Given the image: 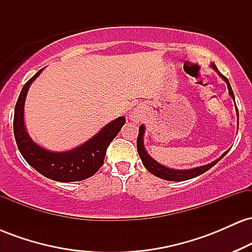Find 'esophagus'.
<instances>
[{"label": "esophagus", "mask_w": 252, "mask_h": 252, "mask_svg": "<svg viewBox=\"0 0 252 252\" xmlns=\"http://www.w3.org/2000/svg\"><path fill=\"white\" fill-rule=\"evenodd\" d=\"M131 117H132V120H135V118H137V116H136V115H131Z\"/></svg>", "instance_id": "34e87169"}]
</instances>
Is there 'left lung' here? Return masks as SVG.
<instances>
[{
  "mask_svg": "<svg viewBox=\"0 0 252 252\" xmlns=\"http://www.w3.org/2000/svg\"><path fill=\"white\" fill-rule=\"evenodd\" d=\"M212 67L215 68V70L218 72L219 76H220L222 79L225 80L227 84V89H228V94H231V97L235 99V94H233V91L232 89H231V85L230 83H228L227 78L225 76H222L220 72L218 71V68H217V66L215 63H212ZM237 112H238V110H237ZM143 132H144V126H141L140 129H138V136H137V152H138V155H140L141 160H142V163L143 166L146 167L147 169L149 170L152 174H154L158 176V178H161L163 179V180H169V181H185V180H189V179H192V178H195V176L202 174V173L207 172L210 168H212L215 164L218 162V161H220L222 158H224L225 154H222L220 158H218V160L213 161V162H211L209 164H206V166H202V167H198V168H193V169H187V170H178V169H170V168H167V167L162 166V164H160L158 162H156L154 158H152L150 156L148 155V153L146 152V149H144V146H143Z\"/></svg>",
  "mask_w": 252,
  "mask_h": 252,
  "instance_id": "left-lung-1",
  "label": "left lung"
}]
</instances>
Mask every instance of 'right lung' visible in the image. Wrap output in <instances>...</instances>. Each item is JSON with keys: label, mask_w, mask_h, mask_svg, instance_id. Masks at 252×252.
I'll return each mask as SVG.
<instances>
[{"label": "right lung", "mask_w": 252, "mask_h": 252, "mask_svg": "<svg viewBox=\"0 0 252 252\" xmlns=\"http://www.w3.org/2000/svg\"><path fill=\"white\" fill-rule=\"evenodd\" d=\"M37 71L25 84L14 111V136L21 155L40 174L60 182L82 181L94 175L103 166L106 149L126 123V117H118L76 149L63 153H52L31 140L24 124V106L28 88L41 73Z\"/></svg>", "instance_id": "add662e5"}]
</instances>
